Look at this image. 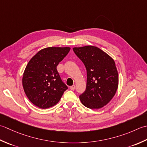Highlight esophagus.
Returning a JSON list of instances; mask_svg holds the SVG:
<instances>
[{
	"label": "esophagus",
	"instance_id": "obj_1",
	"mask_svg": "<svg viewBox=\"0 0 147 147\" xmlns=\"http://www.w3.org/2000/svg\"><path fill=\"white\" fill-rule=\"evenodd\" d=\"M70 89H71V90H72V91H74L75 89H76V86L75 85H73V86H70Z\"/></svg>",
	"mask_w": 147,
	"mask_h": 147
}]
</instances>
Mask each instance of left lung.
<instances>
[{
    "label": "left lung",
    "instance_id": "1",
    "mask_svg": "<svg viewBox=\"0 0 147 147\" xmlns=\"http://www.w3.org/2000/svg\"><path fill=\"white\" fill-rule=\"evenodd\" d=\"M74 52L87 70L86 91L79 96L82 103L91 109L102 108L114 96L119 76L113 59L97 47H74Z\"/></svg>",
    "mask_w": 147,
    "mask_h": 147
}]
</instances>
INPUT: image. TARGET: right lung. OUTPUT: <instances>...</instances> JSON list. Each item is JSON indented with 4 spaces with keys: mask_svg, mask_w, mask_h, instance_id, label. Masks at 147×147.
I'll use <instances>...</instances> for the list:
<instances>
[{
    "mask_svg": "<svg viewBox=\"0 0 147 147\" xmlns=\"http://www.w3.org/2000/svg\"><path fill=\"white\" fill-rule=\"evenodd\" d=\"M70 50V47H47L29 61L23 74V87L35 106L42 109L53 107L68 89L56 68Z\"/></svg>",
    "mask_w": 147,
    "mask_h": 147,
    "instance_id": "add662e5",
    "label": "right lung"
}]
</instances>
